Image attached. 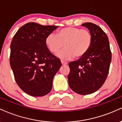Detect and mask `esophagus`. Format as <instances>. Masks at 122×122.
<instances>
[{"instance_id": "esophagus-1", "label": "esophagus", "mask_w": 122, "mask_h": 122, "mask_svg": "<svg viewBox=\"0 0 122 122\" xmlns=\"http://www.w3.org/2000/svg\"><path fill=\"white\" fill-rule=\"evenodd\" d=\"M61 63L62 64V65H67V62L66 61H61Z\"/></svg>"}]
</instances>
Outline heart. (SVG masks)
I'll return each mask as SVG.
<instances>
[{
    "mask_svg": "<svg viewBox=\"0 0 122 122\" xmlns=\"http://www.w3.org/2000/svg\"><path fill=\"white\" fill-rule=\"evenodd\" d=\"M92 41L91 33L86 29L73 27H64L56 34L51 33L46 38V44L51 52L56 54L64 46L65 48L57 56L63 60H69L74 56L79 58L90 50Z\"/></svg>",
    "mask_w": 122,
    "mask_h": 122,
    "instance_id": "1",
    "label": "heart"
}]
</instances>
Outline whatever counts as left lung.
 <instances>
[{
	"mask_svg": "<svg viewBox=\"0 0 122 122\" xmlns=\"http://www.w3.org/2000/svg\"><path fill=\"white\" fill-rule=\"evenodd\" d=\"M92 36L90 50L77 61L69 63L68 84L73 91L92 94L99 89L106 80L111 61V52L107 35L101 27L92 23L81 24Z\"/></svg>",
	"mask_w": 122,
	"mask_h": 122,
	"instance_id": "left-lung-1",
	"label": "left lung"
}]
</instances>
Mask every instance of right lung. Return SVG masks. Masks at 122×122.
Returning <instances> with one entry per match:
<instances>
[{"mask_svg":"<svg viewBox=\"0 0 122 122\" xmlns=\"http://www.w3.org/2000/svg\"><path fill=\"white\" fill-rule=\"evenodd\" d=\"M58 27L28 23L18 30L11 41L10 63L15 81L32 97H42L51 91L53 78L61 66L46 44L47 35Z\"/></svg>","mask_w":122,"mask_h":122,"instance_id":"obj_1","label":"right lung"}]
</instances>
